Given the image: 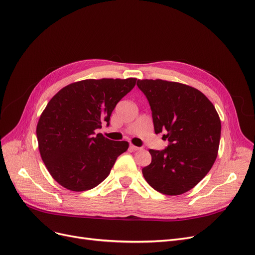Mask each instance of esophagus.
<instances>
[{"mask_svg":"<svg viewBox=\"0 0 255 255\" xmlns=\"http://www.w3.org/2000/svg\"><path fill=\"white\" fill-rule=\"evenodd\" d=\"M129 149L133 150V151H137V150H140L141 147H138V146H135V145H133V144H130V145H129Z\"/></svg>","mask_w":255,"mask_h":255,"instance_id":"obj_1","label":"esophagus"}]
</instances>
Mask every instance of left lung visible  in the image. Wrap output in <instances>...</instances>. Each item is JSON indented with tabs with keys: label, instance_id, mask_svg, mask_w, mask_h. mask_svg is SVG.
I'll return each instance as SVG.
<instances>
[{
	"label": "left lung",
	"instance_id": "1",
	"mask_svg": "<svg viewBox=\"0 0 255 255\" xmlns=\"http://www.w3.org/2000/svg\"><path fill=\"white\" fill-rule=\"evenodd\" d=\"M146 96L155 133H164L168 145L149 149L150 164L142 174L155 190L179 196L204 178L215 163L220 145L221 120L211 101L199 90L175 81L138 79Z\"/></svg>",
	"mask_w": 255,
	"mask_h": 255
}]
</instances>
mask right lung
Masks as SVG:
<instances>
[{
    "instance_id": "add662e5",
    "label": "right lung",
    "mask_w": 255,
    "mask_h": 255,
    "mask_svg": "<svg viewBox=\"0 0 255 255\" xmlns=\"http://www.w3.org/2000/svg\"><path fill=\"white\" fill-rule=\"evenodd\" d=\"M136 78L86 79L63 88L48 103L36 127L38 149L52 178L65 188L85 191L100 184L127 141L96 134L101 122L136 85Z\"/></svg>"
}]
</instances>
